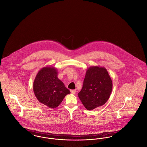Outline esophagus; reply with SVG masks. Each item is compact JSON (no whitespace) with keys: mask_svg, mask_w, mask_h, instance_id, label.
<instances>
[{"mask_svg":"<svg viewBox=\"0 0 147 147\" xmlns=\"http://www.w3.org/2000/svg\"><path fill=\"white\" fill-rule=\"evenodd\" d=\"M70 92H71V94H76V90H70Z\"/></svg>","mask_w":147,"mask_h":147,"instance_id":"34e87169","label":"esophagus"}]
</instances>
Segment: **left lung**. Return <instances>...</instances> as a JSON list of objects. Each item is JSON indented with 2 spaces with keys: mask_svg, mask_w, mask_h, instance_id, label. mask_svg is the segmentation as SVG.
<instances>
[{
  "mask_svg": "<svg viewBox=\"0 0 147 147\" xmlns=\"http://www.w3.org/2000/svg\"><path fill=\"white\" fill-rule=\"evenodd\" d=\"M112 90V80L107 69L91 66L86 70L83 88L78 95L84 107L92 110L105 104Z\"/></svg>",
  "mask_w": 147,
  "mask_h": 147,
  "instance_id": "left-lung-1",
  "label": "left lung"
}]
</instances>
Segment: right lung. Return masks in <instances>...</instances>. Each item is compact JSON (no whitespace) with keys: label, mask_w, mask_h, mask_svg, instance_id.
I'll return each instance as SVG.
<instances>
[{"label":"right lung","mask_w":147,"mask_h":147,"mask_svg":"<svg viewBox=\"0 0 147 147\" xmlns=\"http://www.w3.org/2000/svg\"><path fill=\"white\" fill-rule=\"evenodd\" d=\"M57 76L58 70L55 67H43L37 73L33 84L37 99L51 109L58 107L64 97L70 93Z\"/></svg>","instance_id":"right-lung-1"}]
</instances>
